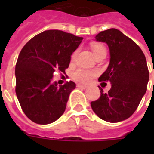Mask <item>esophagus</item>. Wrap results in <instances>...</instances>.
<instances>
[{
  "mask_svg": "<svg viewBox=\"0 0 154 154\" xmlns=\"http://www.w3.org/2000/svg\"><path fill=\"white\" fill-rule=\"evenodd\" d=\"M77 88H79V89H86V88H88V86L87 85H81V84H77Z\"/></svg>",
  "mask_w": 154,
  "mask_h": 154,
  "instance_id": "obj_1",
  "label": "esophagus"
}]
</instances>
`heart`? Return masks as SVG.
Returning a JSON list of instances; mask_svg holds the SVG:
<instances>
[{
	"mask_svg": "<svg viewBox=\"0 0 154 154\" xmlns=\"http://www.w3.org/2000/svg\"><path fill=\"white\" fill-rule=\"evenodd\" d=\"M91 49L94 52V55L98 56L99 54H101L103 52L106 51L105 47L101 43H93L91 45ZM77 53V50L72 53V59H74ZM95 74L94 71H90V70L83 69H78L72 73V77L73 79L76 81H78L79 82L82 83H88V82L91 80V77Z\"/></svg>",
	"mask_w": 154,
	"mask_h": 154,
	"instance_id": "b5f03b06",
	"label": "heart"
}]
</instances>
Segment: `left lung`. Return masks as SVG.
I'll return each instance as SVG.
<instances>
[{
	"label": "left lung",
	"instance_id": "left-lung-1",
	"mask_svg": "<svg viewBox=\"0 0 154 154\" xmlns=\"http://www.w3.org/2000/svg\"><path fill=\"white\" fill-rule=\"evenodd\" d=\"M95 39L109 49V64L98 81L109 82L111 89L105 93L99 87L101 96L90 103L92 109L105 122H122L136 111L146 94L149 82L146 57L133 40L116 29L99 32Z\"/></svg>",
	"mask_w": 154,
	"mask_h": 154
}]
</instances>
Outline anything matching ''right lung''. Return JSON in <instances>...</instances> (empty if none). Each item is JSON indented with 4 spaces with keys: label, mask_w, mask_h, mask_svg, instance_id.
Listing matches in <instances>:
<instances>
[{
    "label": "right lung",
    "mask_w": 154,
    "mask_h": 154,
    "mask_svg": "<svg viewBox=\"0 0 154 154\" xmlns=\"http://www.w3.org/2000/svg\"><path fill=\"white\" fill-rule=\"evenodd\" d=\"M83 37L61 30H46L26 43L15 69L16 94L25 114L32 122L47 125L64 113L70 93L76 84L52 82L53 72H65L72 53Z\"/></svg>",
    "instance_id": "1"
}]
</instances>
